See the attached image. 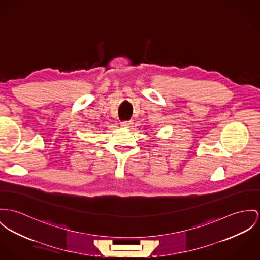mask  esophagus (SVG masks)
I'll list each match as a JSON object with an SVG mask.
<instances>
[{"mask_svg": "<svg viewBox=\"0 0 260 260\" xmlns=\"http://www.w3.org/2000/svg\"><path fill=\"white\" fill-rule=\"evenodd\" d=\"M132 125H133V121H131V120H127V121H121V122H120V126H121V127L128 128V127H131Z\"/></svg>", "mask_w": 260, "mask_h": 260, "instance_id": "obj_1", "label": "esophagus"}]
</instances>
